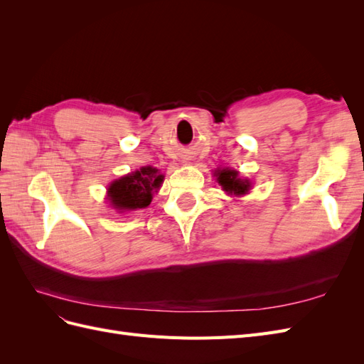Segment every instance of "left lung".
<instances>
[{
    "label": "left lung",
    "instance_id": "obj_1",
    "mask_svg": "<svg viewBox=\"0 0 364 364\" xmlns=\"http://www.w3.org/2000/svg\"><path fill=\"white\" fill-rule=\"evenodd\" d=\"M214 176L217 182L222 185L223 191L234 196H243L250 190V182L247 179H240L238 171L229 168H217Z\"/></svg>",
    "mask_w": 364,
    "mask_h": 364
}]
</instances>
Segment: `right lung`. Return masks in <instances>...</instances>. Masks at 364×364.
<instances>
[{
  "mask_svg": "<svg viewBox=\"0 0 364 364\" xmlns=\"http://www.w3.org/2000/svg\"><path fill=\"white\" fill-rule=\"evenodd\" d=\"M164 174L155 167H141L123 178L114 181L107 188V199L119 213L135 211L147 208L153 199V193L161 188Z\"/></svg>",
  "mask_w": 364,
  "mask_h": 364,
  "instance_id": "obj_1",
  "label": "right lung"
}]
</instances>
